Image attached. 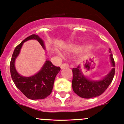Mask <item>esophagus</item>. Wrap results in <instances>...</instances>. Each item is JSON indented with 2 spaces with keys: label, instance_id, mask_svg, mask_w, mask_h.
Returning a JSON list of instances; mask_svg holds the SVG:
<instances>
[{
  "label": "esophagus",
  "instance_id": "1",
  "mask_svg": "<svg viewBox=\"0 0 124 124\" xmlns=\"http://www.w3.org/2000/svg\"><path fill=\"white\" fill-rule=\"evenodd\" d=\"M68 67H69V64H67V63H63V64H61V69L65 68H68Z\"/></svg>",
  "mask_w": 124,
  "mask_h": 124
}]
</instances>
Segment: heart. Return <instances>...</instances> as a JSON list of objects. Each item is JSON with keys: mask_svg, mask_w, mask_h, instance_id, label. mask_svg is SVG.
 I'll return each mask as SVG.
<instances>
[{"mask_svg": "<svg viewBox=\"0 0 124 124\" xmlns=\"http://www.w3.org/2000/svg\"><path fill=\"white\" fill-rule=\"evenodd\" d=\"M65 50L68 51H75L78 50V48L74 45H69L66 47Z\"/></svg>", "mask_w": 124, "mask_h": 124, "instance_id": "heart-1", "label": "heart"}]
</instances>
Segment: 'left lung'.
<instances>
[{"label": "left lung", "mask_w": 124, "mask_h": 124, "mask_svg": "<svg viewBox=\"0 0 124 124\" xmlns=\"http://www.w3.org/2000/svg\"><path fill=\"white\" fill-rule=\"evenodd\" d=\"M112 65L115 66L114 60L110 54ZM72 86L73 91L79 97L83 98H92L101 95L109 87L115 74V68H112L110 73L101 81H90L83 74L79 66L73 68Z\"/></svg>", "instance_id": "left-lung-1"}]
</instances>
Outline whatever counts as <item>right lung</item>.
Here are the masks:
<instances>
[{"label": "right lung", "mask_w": 124, "mask_h": 124, "mask_svg": "<svg viewBox=\"0 0 124 124\" xmlns=\"http://www.w3.org/2000/svg\"><path fill=\"white\" fill-rule=\"evenodd\" d=\"M34 39L45 48L43 41L37 35H31L26 38L16 46L10 63L11 77L15 86L27 98L30 99H43L47 97L52 92L56 76L60 71L51 61L47 60L40 71L30 77H23L20 75L15 70V60L19 54L20 49L25 41Z\"/></svg>", "instance_id": "add662e5"}]
</instances>
